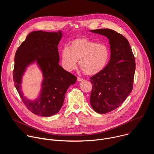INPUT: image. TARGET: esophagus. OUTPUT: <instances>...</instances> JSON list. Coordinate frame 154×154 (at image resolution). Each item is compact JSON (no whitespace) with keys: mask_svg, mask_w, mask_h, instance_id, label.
Returning <instances> with one entry per match:
<instances>
[{"mask_svg":"<svg viewBox=\"0 0 154 154\" xmlns=\"http://www.w3.org/2000/svg\"><path fill=\"white\" fill-rule=\"evenodd\" d=\"M83 79H82V78L79 77V78L77 79V81H78V82H82V81H83Z\"/></svg>","mask_w":154,"mask_h":154,"instance_id":"esophagus-1","label":"esophagus"}]
</instances>
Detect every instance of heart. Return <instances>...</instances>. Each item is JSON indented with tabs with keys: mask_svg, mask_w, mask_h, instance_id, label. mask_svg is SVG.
<instances>
[{
	"mask_svg": "<svg viewBox=\"0 0 154 154\" xmlns=\"http://www.w3.org/2000/svg\"><path fill=\"white\" fill-rule=\"evenodd\" d=\"M109 54L105 44L79 38L72 41L69 47L61 49V60L63 67L68 71L75 69L79 60L80 67L86 74L95 75L105 68Z\"/></svg>",
	"mask_w": 154,
	"mask_h": 154,
	"instance_id": "heart-1",
	"label": "heart"
}]
</instances>
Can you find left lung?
<instances>
[{
  "instance_id": "1",
  "label": "left lung",
  "mask_w": 154,
  "mask_h": 154,
  "mask_svg": "<svg viewBox=\"0 0 154 154\" xmlns=\"http://www.w3.org/2000/svg\"><path fill=\"white\" fill-rule=\"evenodd\" d=\"M90 32L106 36L110 46L108 63L90 78L91 105L96 112L105 114L119 107L132 91L135 60L128 40L121 34L108 29Z\"/></svg>"
}]
</instances>
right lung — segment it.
<instances>
[{"mask_svg": "<svg viewBox=\"0 0 154 154\" xmlns=\"http://www.w3.org/2000/svg\"><path fill=\"white\" fill-rule=\"evenodd\" d=\"M61 31L32 32L18 48L14 57L13 80L24 103L29 110L38 116L49 117L57 114L63 106L68 88L75 84L77 77L60 66L58 43ZM36 62L43 79L38 97L28 100L21 91L22 77L29 65Z\"/></svg>", "mask_w": 154, "mask_h": 154, "instance_id": "add662e5", "label": "right lung"}]
</instances>
